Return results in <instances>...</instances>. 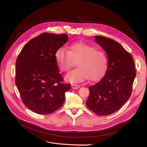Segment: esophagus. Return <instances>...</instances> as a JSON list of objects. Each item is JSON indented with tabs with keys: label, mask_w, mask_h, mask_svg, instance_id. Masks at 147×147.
<instances>
[{
	"label": "esophagus",
	"mask_w": 147,
	"mask_h": 147,
	"mask_svg": "<svg viewBox=\"0 0 147 147\" xmlns=\"http://www.w3.org/2000/svg\"><path fill=\"white\" fill-rule=\"evenodd\" d=\"M72 88H73V89H75V90H76V89H78V88H80V86L79 84H72Z\"/></svg>",
	"instance_id": "34e87169"
}]
</instances>
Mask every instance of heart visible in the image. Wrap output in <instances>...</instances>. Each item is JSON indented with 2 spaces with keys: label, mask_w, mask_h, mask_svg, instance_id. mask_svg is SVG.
<instances>
[{
  "label": "heart",
  "mask_w": 147,
  "mask_h": 147,
  "mask_svg": "<svg viewBox=\"0 0 147 147\" xmlns=\"http://www.w3.org/2000/svg\"><path fill=\"white\" fill-rule=\"evenodd\" d=\"M55 59L60 70L65 72L77 61L78 68L66 76L67 80L72 83L83 82L89 77L91 80H96L105 74L108 64L107 57L103 51L82 42L70 44L69 50L63 47L57 49Z\"/></svg>",
  "instance_id": "b5f03b06"
}]
</instances>
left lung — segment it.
<instances>
[{"instance_id":"1","label":"left lung","mask_w":147,"mask_h":147,"mask_svg":"<svg viewBox=\"0 0 147 147\" xmlns=\"http://www.w3.org/2000/svg\"><path fill=\"white\" fill-rule=\"evenodd\" d=\"M108 56L104 77L89 87L86 105L99 116H107L121 109L129 99L136 75L132 56L120 44L105 37L95 36Z\"/></svg>"}]
</instances>
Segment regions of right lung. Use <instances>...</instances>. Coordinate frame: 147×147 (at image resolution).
<instances>
[{
    "label": "right lung",
    "mask_w": 147,
    "mask_h": 147,
    "mask_svg": "<svg viewBox=\"0 0 147 147\" xmlns=\"http://www.w3.org/2000/svg\"><path fill=\"white\" fill-rule=\"evenodd\" d=\"M68 38L65 34L42 33L31 39L18 56L15 83L23 102L35 113H52L64 103L70 84L63 83L55 53Z\"/></svg>",
    "instance_id": "1"
}]
</instances>
